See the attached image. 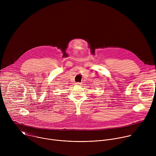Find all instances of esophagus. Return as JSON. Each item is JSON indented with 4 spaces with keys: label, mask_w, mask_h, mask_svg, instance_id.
Segmentation results:
<instances>
[{
    "label": "esophagus",
    "mask_w": 156,
    "mask_h": 156,
    "mask_svg": "<svg viewBox=\"0 0 156 156\" xmlns=\"http://www.w3.org/2000/svg\"><path fill=\"white\" fill-rule=\"evenodd\" d=\"M76 85H81V83H79V82H77L75 83Z\"/></svg>",
    "instance_id": "esophagus-1"
}]
</instances>
